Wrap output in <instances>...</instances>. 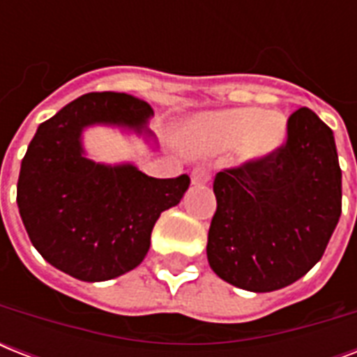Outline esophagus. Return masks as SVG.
<instances>
[{"label": "esophagus", "instance_id": "34e87169", "mask_svg": "<svg viewBox=\"0 0 357 357\" xmlns=\"http://www.w3.org/2000/svg\"><path fill=\"white\" fill-rule=\"evenodd\" d=\"M190 179H192V185H207L211 183V174L207 172L206 168H195Z\"/></svg>", "mask_w": 357, "mask_h": 357}]
</instances>
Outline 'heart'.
<instances>
[{
  "label": "heart",
  "mask_w": 357,
  "mask_h": 357,
  "mask_svg": "<svg viewBox=\"0 0 357 357\" xmlns=\"http://www.w3.org/2000/svg\"><path fill=\"white\" fill-rule=\"evenodd\" d=\"M192 139L213 148L243 142V155L263 159L276 153L287 139V126L280 113H263L259 107L226 109L207 114L192 128Z\"/></svg>",
  "instance_id": "obj_1"
}]
</instances>
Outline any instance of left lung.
I'll list each match as a JSON object with an SVG mask.
<instances>
[{
	"instance_id": "left-lung-1",
	"label": "left lung",
	"mask_w": 357,
	"mask_h": 357,
	"mask_svg": "<svg viewBox=\"0 0 357 357\" xmlns=\"http://www.w3.org/2000/svg\"><path fill=\"white\" fill-rule=\"evenodd\" d=\"M213 190V272L252 293L287 287L321 261L341 217L333 131L300 107L289 116L287 142L276 153L218 172Z\"/></svg>"
}]
</instances>
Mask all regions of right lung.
<instances>
[{
  "instance_id": "right-lung-1",
  "label": "right lung",
  "mask_w": 357,
  "mask_h": 357,
  "mask_svg": "<svg viewBox=\"0 0 357 357\" xmlns=\"http://www.w3.org/2000/svg\"><path fill=\"white\" fill-rule=\"evenodd\" d=\"M153 109L123 92H91L42 122L20 168V217L38 254L81 282H105L139 266L162 211L189 189L187 174L157 179L133 162L89 159L83 131L113 126L155 142Z\"/></svg>"
}]
</instances>
